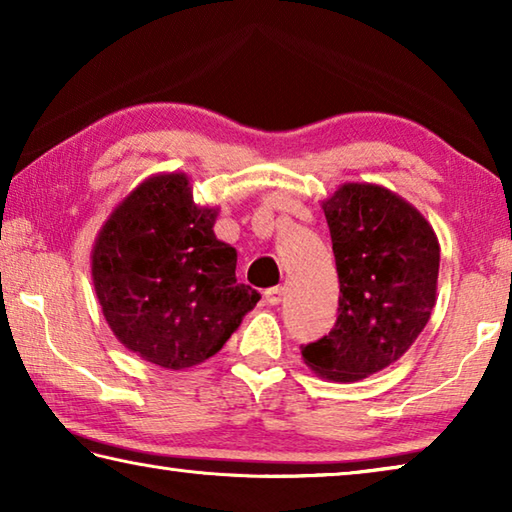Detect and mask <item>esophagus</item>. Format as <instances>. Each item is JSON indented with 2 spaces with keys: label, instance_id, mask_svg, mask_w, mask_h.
I'll list each match as a JSON object with an SVG mask.
<instances>
[{
  "label": "esophagus",
  "instance_id": "obj_1",
  "mask_svg": "<svg viewBox=\"0 0 512 512\" xmlns=\"http://www.w3.org/2000/svg\"><path fill=\"white\" fill-rule=\"evenodd\" d=\"M284 287H273V289H266L264 291V298H266V302L268 305H280V302L284 300Z\"/></svg>",
  "mask_w": 512,
  "mask_h": 512
}]
</instances>
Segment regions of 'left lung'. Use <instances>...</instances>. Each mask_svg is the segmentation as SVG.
Masks as SVG:
<instances>
[{"label": "left lung", "mask_w": 512, "mask_h": 512, "mask_svg": "<svg viewBox=\"0 0 512 512\" xmlns=\"http://www.w3.org/2000/svg\"><path fill=\"white\" fill-rule=\"evenodd\" d=\"M320 207L341 284L339 318L302 348V361L348 384L395 363L429 323L440 244L418 207L375 183H343Z\"/></svg>", "instance_id": "obj_1"}]
</instances>
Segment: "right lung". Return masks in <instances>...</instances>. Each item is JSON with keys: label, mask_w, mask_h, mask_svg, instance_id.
I'll return each mask as SVG.
<instances>
[{"label": "right lung", "mask_w": 512, "mask_h": 512, "mask_svg": "<svg viewBox=\"0 0 512 512\" xmlns=\"http://www.w3.org/2000/svg\"><path fill=\"white\" fill-rule=\"evenodd\" d=\"M219 207L196 205L183 171L155 173L121 198L94 239V293L117 341L185 370L214 357L259 293L237 282V250L216 239Z\"/></svg>", "instance_id": "obj_1"}]
</instances>
